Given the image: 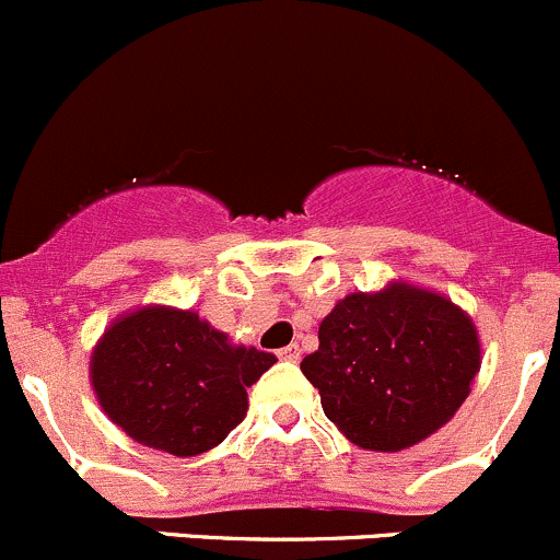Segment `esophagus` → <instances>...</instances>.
I'll list each match as a JSON object with an SVG mask.
<instances>
[{"mask_svg":"<svg viewBox=\"0 0 560 560\" xmlns=\"http://www.w3.org/2000/svg\"><path fill=\"white\" fill-rule=\"evenodd\" d=\"M279 359H287V362H298V359H300V346L298 343H290V346H284V349H279Z\"/></svg>","mask_w":560,"mask_h":560,"instance_id":"1","label":"esophagus"}]
</instances>
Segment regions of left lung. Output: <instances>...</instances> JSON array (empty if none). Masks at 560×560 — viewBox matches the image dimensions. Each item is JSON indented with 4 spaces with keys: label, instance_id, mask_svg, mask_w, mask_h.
Listing matches in <instances>:
<instances>
[{
    "label": "left lung",
    "instance_id": "8db88e82",
    "mask_svg": "<svg viewBox=\"0 0 560 560\" xmlns=\"http://www.w3.org/2000/svg\"><path fill=\"white\" fill-rule=\"evenodd\" d=\"M300 370L351 443L394 453L427 440L462 408L480 370V340L448 298L394 281L340 300Z\"/></svg>",
    "mask_w": 560,
    "mask_h": 560
}]
</instances>
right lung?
I'll return each instance as SVG.
<instances>
[{
    "label": "right lung",
    "instance_id": "obj_1",
    "mask_svg": "<svg viewBox=\"0 0 560 560\" xmlns=\"http://www.w3.org/2000/svg\"><path fill=\"white\" fill-rule=\"evenodd\" d=\"M270 364L273 354L233 346L196 311L144 305L104 329L91 354V384L128 438L198 456L244 421L246 388Z\"/></svg>",
    "mask_w": 560,
    "mask_h": 560
}]
</instances>
